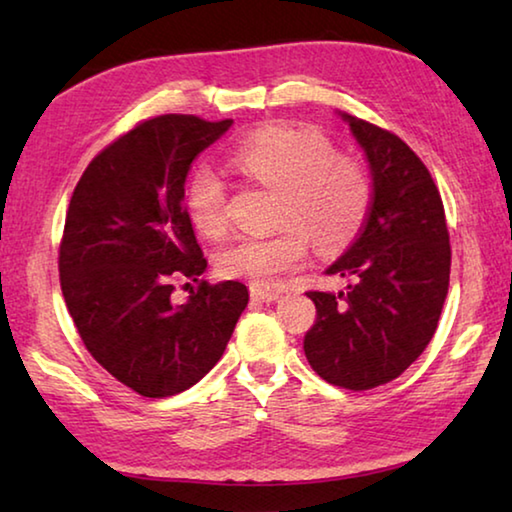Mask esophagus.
Returning <instances> with one entry per match:
<instances>
[{
  "instance_id": "obj_1",
  "label": "esophagus",
  "mask_w": 512,
  "mask_h": 512,
  "mask_svg": "<svg viewBox=\"0 0 512 512\" xmlns=\"http://www.w3.org/2000/svg\"><path fill=\"white\" fill-rule=\"evenodd\" d=\"M281 292L279 290H261V288H251V299L254 301H265V304H270V301L279 299Z\"/></svg>"
}]
</instances>
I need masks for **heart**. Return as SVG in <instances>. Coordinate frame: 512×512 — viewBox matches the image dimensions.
<instances>
[{"mask_svg":"<svg viewBox=\"0 0 512 512\" xmlns=\"http://www.w3.org/2000/svg\"><path fill=\"white\" fill-rule=\"evenodd\" d=\"M231 163L263 186L276 190L274 217L281 226L270 236H240L217 254L226 279L270 288L297 270L308 254V238L320 251L349 245L372 201V183L356 158L335 154L331 140L315 129L274 124L242 140ZM192 224L220 238L226 222V188L208 167H199L188 186Z\"/></svg>","mask_w":512,"mask_h":512,"instance_id":"1","label":"heart"}]
</instances>
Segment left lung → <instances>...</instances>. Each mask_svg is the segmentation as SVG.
I'll return each mask as SVG.
<instances>
[{
    "label": "left lung",
    "instance_id": "left-lung-1",
    "mask_svg": "<svg viewBox=\"0 0 512 512\" xmlns=\"http://www.w3.org/2000/svg\"><path fill=\"white\" fill-rule=\"evenodd\" d=\"M372 174V206L326 274L340 292H308L317 317L304 351L324 381L370 390L397 379L429 345L449 290L451 247L440 192L404 140L340 113Z\"/></svg>",
    "mask_w": 512,
    "mask_h": 512
}]
</instances>
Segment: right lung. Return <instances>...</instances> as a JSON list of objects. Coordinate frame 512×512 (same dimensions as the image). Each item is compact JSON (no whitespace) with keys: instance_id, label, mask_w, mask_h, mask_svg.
I'll return each mask as SVG.
<instances>
[{"instance_id":"right-lung-1","label":"right lung","mask_w":512,"mask_h":512,"mask_svg":"<svg viewBox=\"0 0 512 512\" xmlns=\"http://www.w3.org/2000/svg\"><path fill=\"white\" fill-rule=\"evenodd\" d=\"M231 124L142 122L92 158L72 192L58 254L65 306L92 358L142 397L179 395L204 379L247 308L240 281H201L186 304L172 301L174 281L206 270L183 206L186 177Z\"/></svg>"}]
</instances>
